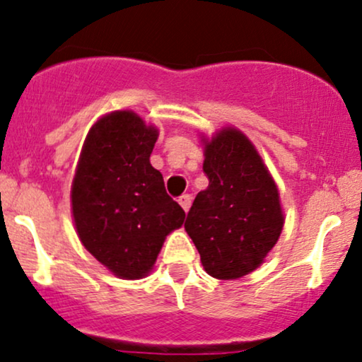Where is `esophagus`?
I'll return each mask as SVG.
<instances>
[{"label": "esophagus", "mask_w": 362, "mask_h": 362, "mask_svg": "<svg viewBox=\"0 0 362 362\" xmlns=\"http://www.w3.org/2000/svg\"><path fill=\"white\" fill-rule=\"evenodd\" d=\"M178 204H180L182 209L187 212L190 209V206H192V195H189V194L180 195V197H178Z\"/></svg>", "instance_id": "esophagus-1"}]
</instances>
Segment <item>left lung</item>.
Instances as JSON below:
<instances>
[{
	"mask_svg": "<svg viewBox=\"0 0 362 362\" xmlns=\"http://www.w3.org/2000/svg\"><path fill=\"white\" fill-rule=\"evenodd\" d=\"M209 187L197 194L185 230L211 276L234 280L251 273L283 229L280 194L252 143L236 128L206 141Z\"/></svg>",
	"mask_w": 362,
	"mask_h": 362,
	"instance_id": "8db88e82",
	"label": "left lung"
}]
</instances>
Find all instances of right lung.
Segmentation results:
<instances>
[{"label":"right lung","mask_w":362,"mask_h":362,"mask_svg":"<svg viewBox=\"0 0 362 362\" xmlns=\"http://www.w3.org/2000/svg\"><path fill=\"white\" fill-rule=\"evenodd\" d=\"M158 129L133 111L90 128L72 182V216L82 245L116 276L138 280L153 268L165 238L185 212L151 167Z\"/></svg>","instance_id":"1"}]
</instances>
